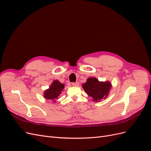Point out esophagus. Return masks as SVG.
<instances>
[{
    "label": "esophagus",
    "instance_id": "34e87169",
    "mask_svg": "<svg viewBox=\"0 0 151 151\" xmlns=\"http://www.w3.org/2000/svg\"><path fill=\"white\" fill-rule=\"evenodd\" d=\"M72 85L73 86L77 87V86H79V83H77V82H76V83H73L72 84Z\"/></svg>",
    "mask_w": 151,
    "mask_h": 151
}]
</instances>
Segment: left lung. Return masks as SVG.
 <instances>
[{
	"label": "left lung",
	"mask_w": 151,
	"mask_h": 151,
	"mask_svg": "<svg viewBox=\"0 0 151 151\" xmlns=\"http://www.w3.org/2000/svg\"><path fill=\"white\" fill-rule=\"evenodd\" d=\"M112 87L109 81H99L96 77H89L86 83L83 84V88L89 97L93 98L92 101L99 102L106 99Z\"/></svg>",
	"instance_id": "left-lung-1"
}]
</instances>
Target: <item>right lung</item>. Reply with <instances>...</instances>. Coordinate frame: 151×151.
<instances>
[{
    "label": "right lung",
    "instance_id": "right-lung-1",
    "mask_svg": "<svg viewBox=\"0 0 151 151\" xmlns=\"http://www.w3.org/2000/svg\"><path fill=\"white\" fill-rule=\"evenodd\" d=\"M64 84L60 83V81L55 80L52 84L50 86L49 88L45 90L43 93V97L45 99L52 100L53 103L56 102V99H58L59 96L63 91Z\"/></svg>",
    "mask_w": 151,
    "mask_h": 151
}]
</instances>
